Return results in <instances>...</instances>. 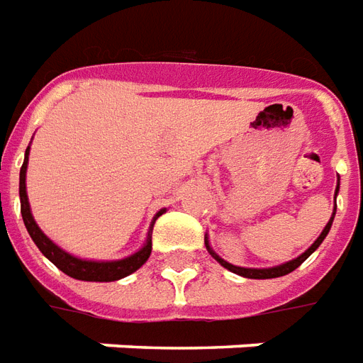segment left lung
Returning <instances> with one entry per match:
<instances>
[{"label":"left lung","instance_id":"left-lung-1","mask_svg":"<svg viewBox=\"0 0 363 363\" xmlns=\"http://www.w3.org/2000/svg\"><path fill=\"white\" fill-rule=\"evenodd\" d=\"M336 194H338V187H336ZM334 213H336V209H334ZM334 213H333V217H330V220H328V225L325 227V230L320 233V236H318L317 240L313 242V246H311L309 250L307 252H303L301 254L299 258H295L291 259V262H287V264H281V266H277V268H268V269H252V268H238V266H233V264H228V262H225V259H220L215 254V252L211 250L209 248V244H207V250L213 254V258L217 259L218 264L223 266V268H227L230 269L233 274H238V276H242V277H250V279H272V277H281V276H287V274H291L293 269H297L305 262V259L309 258L311 254L313 252L317 250L318 246H320V242L325 240V236L328 235V230H330V225H333V218H334Z\"/></svg>","mask_w":363,"mask_h":363}]
</instances>
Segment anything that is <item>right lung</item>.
<instances>
[{"instance_id": "1", "label": "right lung", "mask_w": 363, "mask_h": 363, "mask_svg": "<svg viewBox=\"0 0 363 363\" xmlns=\"http://www.w3.org/2000/svg\"><path fill=\"white\" fill-rule=\"evenodd\" d=\"M27 162H29V148L25 150V162L21 166V174H19V197H21V215L23 223L29 230L33 242L37 244L38 250L45 254L46 258L52 262L58 269H62L66 276L74 277V279H82V281H115L121 277H127L145 264L150 252H152V240L148 236L145 248L138 250L133 256L125 259H117V262H87V259H79L70 256L68 252L60 250L56 244L48 238V236L37 227L35 218L30 215L29 199H27V189H25V174H27ZM162 211L156 215L160 217Z\"/></svg>"}]
</instances>
